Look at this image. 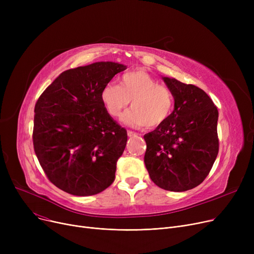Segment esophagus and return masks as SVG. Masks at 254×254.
<instances>
[{
    "mask_svg": "<svg viewBox=\"0 0 254 254\" xmlns=\"http://www.w3.org/2000/svg\"><path fill=\"white\" fill-rule=\"evenodd\" d=\"M137 135L136 131H132V130H127V136L128 137H134Z\"/></svg>",
    "mask_w": 254,
    "mask_h": 254,
    "instance_id": "34e87169",
    "label": "esophagus"
}]
</instances>
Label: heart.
I'll list each match as a JSON object with an SVG mask.
<instances>
[{"instance_id":"b5f03b06","label":"heart","mask_w":254,"mask_h":254,"mask_svg":"<svg viewBox=\"0 0 254 254\" xmlns=\"http://www.w3.org/2000/svg\"><path fill=\"white\" fill-rule=\"evenodd\" d=\"M105 108L111 116L118 117L131 102L132 108L122 118L130 127H157L170 118L174 109L172 91L158 84L144 71H132L123 75L119 86L108 83L101 92Z\"/></svg>"}]
</instances>
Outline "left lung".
<instances>
[{
    "label": "left lung",
    "instance_id": "left-lung-1",
    "mask_svg": "<svg viewBox=\"0 0 254 254\" xmlns=\"http://www.w3.org/2000/svg\"><path fill=\"white\" fill-rule=\"evenodd\" d=\"M174 97L170 118L144 136V163L163 190L185 191L208 176L218 154V110L207 93L175 78L163 77Z\"/></svg>",
    "mask_w": 254,
    "mask_h": 254
}]
</instances>
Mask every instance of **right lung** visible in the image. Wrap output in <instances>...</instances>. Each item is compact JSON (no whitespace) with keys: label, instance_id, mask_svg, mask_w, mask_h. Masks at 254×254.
<instances>
[{"label":"right lung","instance_id":"add662e5","mask_svg":"<svg viewBox=\"0 0 254 254\" xmlns=\"http://www.w3.org/2000/svg\"><path fill=\"white\" fill-rule=\"evenodd\" d=\"M127 65L98 62L63 72L35 106L33 143L49 181L73 195L97 194L113 183L127 130L107 112L105 85Z\"/></svg>","mask_w":254,"mask_h":254}]
</instances>
